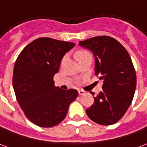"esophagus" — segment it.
Returning <instances> with one entry per match:
<instances>
[{"instance_id":"esophagus-1","label":"esophagus","mask_w":147,"mask_h":147,"mask_svg":"<svg viewBox=\"0 0 147 147\" xmlns=\"http://www.w3.org/2000/svg\"><path fill=\"white\" fill-rule=\"evenodd\" d=\"M86 91H84V90H79V94L80 96H81V95H84V94H86Z\"/></svg>"}]
</instances>
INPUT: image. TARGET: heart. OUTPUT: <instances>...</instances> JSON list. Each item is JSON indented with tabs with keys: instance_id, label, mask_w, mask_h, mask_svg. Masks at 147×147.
Masks as SVG:
<instances>
[{
	"instance_id": "obj_1",
	"label": "heart",
	"mask_w": 147,
	"mask_h": 147,
	"mask_svg": "<svg viewBox=\"0 0 147 147\" xmlns=\"http://www.w3.org/2000/svg\"><path fill=\"white\" fill-rule=\"evenodd\" d=\"M90 53L87 51H81L78 52V54H77V57H78V59H80L81 57H82L85 55H86V54H89Z\"/></svg>"
}]
</instances>
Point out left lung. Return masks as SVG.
Masks as SVG:
<instances>
[{
	"instance_id": "obj_1",
	"label": "left lung",
	"mask_w": 147,
	"mask_h": 147,
	"mask_svg": "<svg viewBox=\"0 0 147 147\" xmlns=\"http://www.w3.org/2000/svg\"><path fill=\"white\" fill-rule=\"evenodd\" d=\"M79 44L93 52L95 75L103 80V90L94 97L86 114L96 123L113 125L123 117L134 96L136 75L131 57L118 40L107 36L92 37Z\"/></svg>"
}]
</instances>
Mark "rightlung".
I'll use <instances>...</instances> for the list:
<instances>
[{
    "label": "right lung",
    "mask_w": 147,
    "mask_h": 147,
    "mask_svg": "<svg viewBox=\"0 0 147 147\" xmlns=\"http://www.w3.org/2000/svg\"><path fill=\"white\" fill-rule=\"evenodd\" d=\"M75 43L38 38L28 44L16 59L12 84L24 114L35 125L50 128L61 122L69 105L78 96L76 90L54 86V76L66 53Z\"/></svg>",
    "instance_id": "add662e5"
}]
</instances>
